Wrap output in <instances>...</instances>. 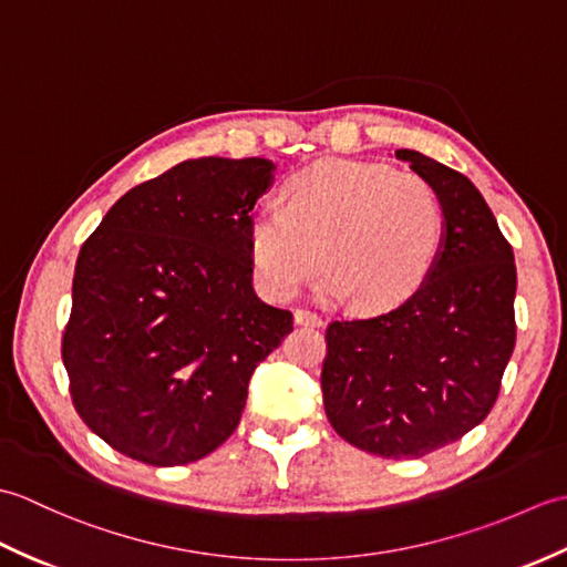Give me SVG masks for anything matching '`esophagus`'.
Wrapping results in <instances>:
<instances>
[{"instance_id": "1", "label": "esophagus", "mask_w": 567, "mask_h": 567, "mask_svg": "<svg viewBox=\"0 0 567 567\" xmlns=\"http://www.w3.org/2000/svg\"><path fill=\"white\" fill-rule=\"evenodd\" d=\"M295 321L299 323V327H321L323 323V319L317 315V311H309V309H297Z\"/></svg>"}]
</instances>
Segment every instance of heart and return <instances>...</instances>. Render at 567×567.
Here are the masks:
<instances>
[{
	"instance_id": "b5f03b06",
	"label": "heart",
	"mask_w": 567,
	"mask_h": 567,
	"mask_svg": "<svg viewBox=\"0 0 567 567\" xmlns=\"http://www.w3.org/2000/svg\"><path fill=\"white\" fill-rule=\"evenodd\" d=\"M445 244L443 204L424 177L390 165L331 161L287 179L285 204L260 202L248 224L252 270L265 292L292 297L321 268L317 292L353 297L365 311L412 299Z\"/></svg>"
}]
</instances>
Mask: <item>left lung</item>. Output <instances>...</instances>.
Masks as SVG:
<instances>
[{
    "mask_svg": "<svg viewBox=\"0 0 567 567\" xmlns=\"http://www.w3.org/2000/svg\"><path fill=\"white\" fill-rule=\"evenodd\" d=\"M394 155L443 204L441 260L404 305L329 323L321 390L341 439L409 461L463 439L495 406L516 341V265L465 175L419 151Z\"/></svg>",
    "mask_w": 567,
    "mask_h": 567,
    "instance_id": "left-lung-1",
    "label": "left lung"
}]
</instances>
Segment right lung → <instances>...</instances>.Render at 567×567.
<instances>
[{
    "label": "right lung",
    "instance_id": "add662e5",
    "mask_svg": "<svg viewBox=\"0 0 567 567\" xmlns=\"http://www.w3.org/2000/svg\"><path fill=\"white\" fill-rule=\"evenodd\" d=\"M265 158H197L118 199L84 240L63 363L78 414L155 467L195 463L231 436L248 382L292 315L252 290L250 209Z\"/></svg>",
    "mask_w": 567,
    "mask_h": 567
}]
</instances>
